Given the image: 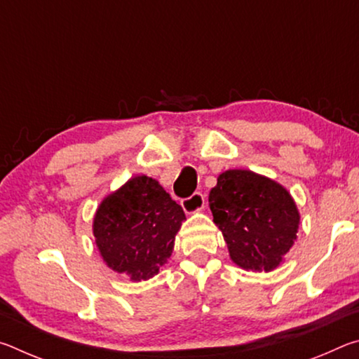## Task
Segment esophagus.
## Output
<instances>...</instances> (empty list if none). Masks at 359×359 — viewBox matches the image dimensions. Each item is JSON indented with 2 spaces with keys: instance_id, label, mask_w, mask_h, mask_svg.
I'll use <instances>...</instances> for the list:
<instances>
[{
  "instance_id": "esophagus-1",
  "label": "esophagus",
  "mask_w": 359,
  "mask_h": 359,
  "mask_svg": "<svg viewBox=\"0 0 359 359\" xmlns=\"http://www.w3.org/2000/svg\"><path fill=\"white\" fill-rule=\"evenodd\" d=\"M182 208L187 212V214H193V212H198L204 209V204H205V199H204V194L203 193H193L191 196H188L185 199H182Z\"/></svg>"
}]
</instances>
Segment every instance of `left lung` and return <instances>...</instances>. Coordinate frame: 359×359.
Returning <instances> with one entry per match:
<instances>
[{
	"mask_svg": "<svg viewBox=\"0 0 359 359\" xmlns=\"http://www.w3.org/2000/svg\"><path fill=\"white\" fill-rule=\"evenodd\" d=\"M209 205L229 257L252 271H272L294 244L299 214L290 193L252 171L220 174Z\"/></svg>",
	"mask_w": 359,
	"mask_h": 359,
	"instance_id": "8db88e82",
	"label": "left lung"
}]
</instances>
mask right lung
I'll list each match as a JSON object with an SVG mask.
<instances>
[{
	"instance_id": "right-lung-1",
	"label": "right lung",
	"mask_w": 359,
	"mask_h": 359,
	"mask_svg": "<svg viewBox=\"0 0 359 359\" xmlns=\"http://www.w3.org/2000/svg\"><path fill=\"white\" fill-rule=\"evenodd\" d=\"M184 209L156 180L139 175L96 210L93 234L107 266L131 280H147L171 257Z\"/></svg>"
}]
</instances>
